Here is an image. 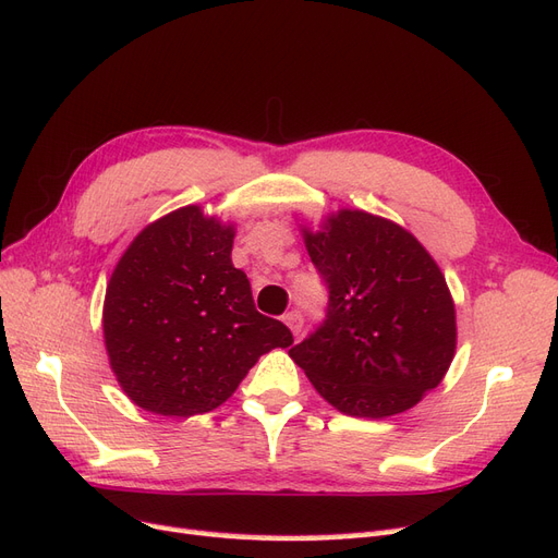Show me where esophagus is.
I'll list each match as a JSON object with an SVG mask.
<instances>
[{
	"label": "esophagus",
	"instance_id": "esophagus-1",
	"mask_svg": "<svg viewBox=\"0 0 558 558\" xmlns=\"http://www.w3.org/2000/svg\"><path fill=\"white\" fill-rule=\"evenodd\" d=\"M282 320H284V325L290 327L292 330V335H299L302 332V327H304V316H302V311H296V308H292V311H288L282 316Z\"/></svg>",
	"mask_w": 558,
	"mask_h": 558
}]
</instances>
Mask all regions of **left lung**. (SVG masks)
Wrapping results in <instances>:
<instances>
[{
    "label": "left lung",
    "instance_id": "obj_1",
    "mask_svg": "<svg viewBox=\"0 0 558 558\" xmlns=\"http://www.w3.org/2000/svg\"><path fill=\"white\" fill-rule=\"evenodd\" d=\"M304 240L327 313L290 359L344 415L381 420L417 405L446 377L457 344L454 304L432 254L361 209L332 214Z\"/></svg>",
    "mask_w": 558,
    "mask_h": 558
}]
</instances>
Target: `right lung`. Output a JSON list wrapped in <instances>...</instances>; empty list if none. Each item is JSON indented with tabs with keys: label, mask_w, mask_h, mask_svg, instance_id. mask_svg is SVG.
<instances>
[{
	"label": "right lung",
	"mask_w": 558,
	"mask_h": 558,
	"mask_svg": "<svg viewBox=\"0 0 558 558\" xmlns=\"http://www.w3.org/2000/svg\"><path fill=\"white\" fill-rule=\"evenodd\" d=\"M233 226L197 205L153 221L112 270L104 337L110 367L132 401L165 417L203 415L233 396L259 355L292 332L254 308L231 262Z\"/></svg>",
	"instance_id": "right-lung-1"
}]
</instances>
